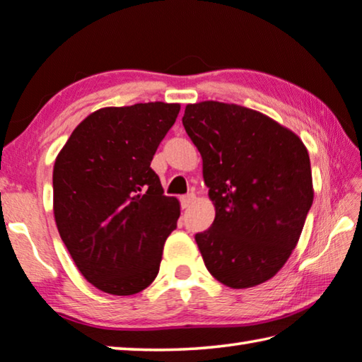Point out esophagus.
I'll return each instance as SVG.
<instances>
[{
	"mask_svg": "<svg viewBox=\"0 0 362 362\" xmlns=\"http://www.w3.org/2000/svg\"><path fill=\"white\" fill-rule=\"evenodd\" d=\"M194 194L193 193H188V194H183V197H180V204H182V208L183 209H187V208H190V204L194 202Z\"/></svg>",
	"mask_w": 362,
	"mask_h": 362,
	"instance_id": "1",
	"label": "esophagus"
}]
</instances>
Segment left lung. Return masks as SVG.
I'll list each match as a JSON object with an SVG mask.
<instances>
[{
    "label": "left lung",
    "mask_w": 362,
    "mask_h": 362,
    "mask_svg": "<svg viewBox=\"0 0 362 362\" xmlns=\"http://www.w3.org/2000/svg\"><path fill=\"white\" fill-rule=\"evenodd\" d=\"M182 122L216 208L212 226L194 235L206 267L230 288L267 282L295 250L314 199L305 143L266 114L228 103L187 105Z\"/></svg>",
    "instance_id": "1"
}]
</instances>
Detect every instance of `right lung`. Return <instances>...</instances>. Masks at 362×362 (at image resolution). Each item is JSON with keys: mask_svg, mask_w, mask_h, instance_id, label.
I'll return each instance as SVG.
<instances>
[{"mask_svg": "<svg viewBox=\"0 0 362 362\" xmlns=\"http://www.w3.org/2000/svg\"><path fill=\"white\" fill-rule=\"evenodd\" d=\"M179 111L163 101L101 107L56 156L57 230L80 274L105 293L135 295L159 272L180 203L164 197L150 165Z\"/></svg>", "mask_w": 362, "mask_h": 362, "instance_id": "add662e5", "label": "right lung"}]
</instances>
